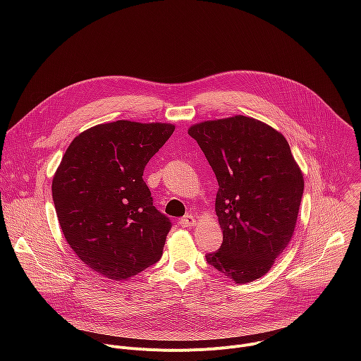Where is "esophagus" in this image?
Listing matches in <instances>:
<instances>
[{
    "label": "esophagus",
    "mask_w": 361,
    "mask_h": 361,
    "mask_svg": "<svg viewBox=\"0 0 361 361\" xmlns=\"http://www.w3.org/2000/svg\"><path fill=\"white\" fill-rule=\"evenodd\" d=\"M194 224H195V219L191 214H187V216L180 219V226L181 227H192Z\"/></svg>",
    "instance_id": "esophagus-1"
}]
</instances>
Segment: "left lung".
<instances>
[{"mask_svg": "<svg viewBox=\"0 0 361 361\" xmlns=\"http://www.w3.org/2000/svg\"><path fill=\"white\" fill-rule=\"evenodd\" d=\"M212 166L223 244L207 263L235 283L263 277L294 233L304 180L287 140L244 116L190 127Z\"/></svg>", "mask_w": 361, "mask_h": 361, "instance_id": "left-lung-1", "label": "left lung"}]
</instances>
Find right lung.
Wrapping results in <instances>:
<instances>
[{
	"mask_svg": "<svg viewBox=\"0 0 361 361\" xmlns=\"http://www.w3.org/2000/svg\"><path fill=\"white\" fill-rule=\"evenodd\" d=\"M173 124L114 121L73 140L53 178L64 237L80 260L111 280H127L156 264L171 221L152 204L142 180Z\"/></svg>",
	"mask_w": 361,
	"mask_h": 361,
	"instance_id": "right-lung-1",
	"label": "right lung"
}]
</instances>
